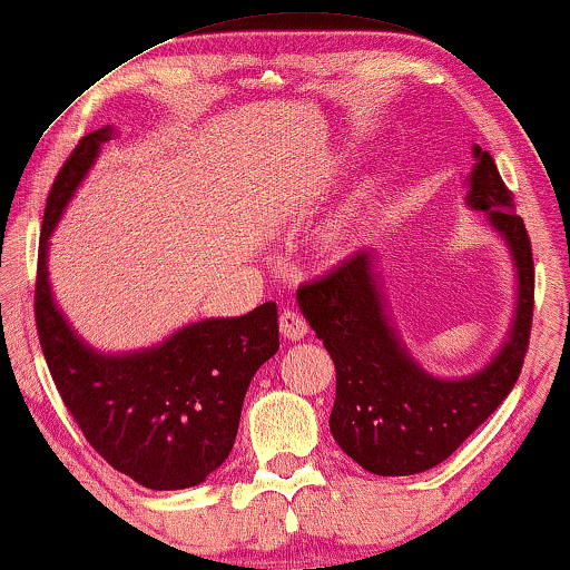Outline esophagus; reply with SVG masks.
<instances>
[{"label": "esophagus", "instance_id": "1", "mask_svg": "<svg viewBox=\"0 0 570 570\" xmlns=\"http://www.w3.org/2000/svg\"><path fill=\"white\" fill-rule=\"evenodd\" d=\"M279 334L291 341H297L308 334V323H305V318L297 311L285 308L283 313H279Z\"/></svg>", "mask_w": 570, "mask_h": 570}]
</instances>
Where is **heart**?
I'll list each match as a JSON object with an SVG mask.
<instances>
[{
	"label": "heart",
	"instance_id": "b5f03b06",
	"mask_svg": "<svg viewBox=\"0 0 570 570\" xmlns=\"http://www.w3.org/2000/svg\"><path fill=\"white\" fill-rule=\"evenodd\" d=\"M348 234H352V214L341 216L334 224L326 226V232H323V244H326L328 249H341L348 239Z\"/></svg>",
	"mask_w": 570,
	"mask_h": 570
}]
</instances>
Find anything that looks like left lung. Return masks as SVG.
Returning a JSON list of instances; mask_svg holds the SVG:
<instances>
[{
    "mask_svg": "<svg viewBox=\"0 0 570 570\" xmlns=\"http://www.w3.org/2000/svg\"><path fill=\"white\" fill-rule=\"evenodd\" d=\"M466 204L487 212L518 267V308L504 346L484 370L438 380L420 370L384 313L372 252L297 287L305 321L336 366L331 433L346 456L376 476H410L451 456L502 405L522 372L535 305V265L524 222L514 214L494 157L474 147Z\"/></svg>",
    "mask_w": 570,
    "mask_h": 570,
    "instance_id": "obj_1",
    "label": "left lung"
}]
</instances>
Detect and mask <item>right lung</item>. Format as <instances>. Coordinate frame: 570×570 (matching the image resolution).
<instances>
[{
    "label": "right lung",
    "mask_w": 570,
    "mask_h": 570,
    "mask_svg": "<svg viewBox=\"0 0 570 570\" xmlns=\"http://www.w3.org/2000/svg\"><path fill=\"white\" fill-rule=\"evenodd\" d=\"M111 127L78 139L52 183L38 247L35 326L48 370L86 441L114 469L157 492L196 487L234 449L252 376L279 348L277 305L190 323L165 344L107 356L86 346L52 301L48 236Z\"/></svg>",
    "instance_id": "add662e5"
}]
</instances>
